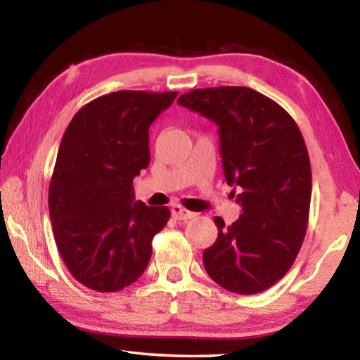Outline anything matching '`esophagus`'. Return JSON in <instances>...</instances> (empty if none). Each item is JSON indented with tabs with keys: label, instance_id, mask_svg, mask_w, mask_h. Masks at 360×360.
<instances>
[{
	"label": "esophagus",
	"instance_id": "1",
	"mask_svg": "<svg viewBox=\"0 0 360 360\" xmlns=\"http://www.w3.org/2000/svg\"><path fill=\"white\" fill-rule=\"evenodd\" d=\"M172 214H173L174 219H178V221H188V219L197 217V212L188 211V210L184 208V206H179V205H174L173 206Z\"/></svg>",
	"mask_w": 360,
	"mask_h": 360
}]
</instances>
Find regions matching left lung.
Returning a JSON list of instances; mask_svg holds the SVG:
<instances>
[{
	"instance_id": "left-lung-1",
	"label": "left lung",
	"mask_w": 360,
	"mask_h": 360,
	"mask_svg": "<svg viewBox=\"0 0 360 360\" xmlns=\"http://www.w3.org/2000/svg\"><path fill=\"white\" fill-rule=\"evenodd\" d=\"M178 103L216 122L225 181L241 188L240 217L231 225L214 217L206 271L233 294L264 292L290 270L307 235L311 165L302 131L284 108L249 87L195 89Z\"/></svg>"
}]
</instances>
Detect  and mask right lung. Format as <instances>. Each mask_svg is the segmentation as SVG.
Segmentation results:
<instances>
[{"label":"right lung","instance_id":"right-lung-1","mask_svg":"<svg viewBox=\"0 0 360 360\" xmlns=\"http://www.w3.org/2000/svg\"><path fill=\"white\" fill-rule=\"evenodd\" d=\"M178 92L119 90L71 119L49 184L53 238L76 281L117 292L143 275L167 206L133 200V179L149 167V127Z\"/></svg>","mask_w":360,"mask_h":360}]
</instances>
